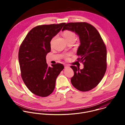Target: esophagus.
Masks as SVG:
<instances>
[{
  "label": "esophagus",
  "instance_id": "obj_1",
  "mask_svg": "<svg viewBox=\"0 0 125 125\" xmlns=\"http://www.w3.org/2000/svg\"><path fill=\"white\" fill-rule=\"evenodd\" d=\"M64 67H65V68H67L69 67V66L68 65H64Z\"/></svg>",
  "mask_w": 125,
  "mask_h": 125
}]
</instances>
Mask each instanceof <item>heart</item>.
<instances>
[{"instance_id": "heart-1", "label": "heart", "mask_w": 125, "mask_h": 125, "mask_svg": "<svg viewBox=\"0 0 125 125\" xmlns=\"http://www.w3.org/2000/svg\"><path fill=\"white\" fill-rule=\"evenodd\" d=\"M63 34L67 42H68L70 41H75L76 39V34L72 31L65 30L63 31ZM53 40H54V39H52L51 40L50 42L51 44H52Z\"/></svg>"}]
</instances>
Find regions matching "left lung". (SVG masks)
<instances>
[{
  "label": "left lung",
  "mask_w": 125,
  "mask_h": 125,
  "mask_svg": "<svg viewBox=\"0 0 125 125\" xmlns=\"http://www.w3.org/2000/svg\"><path fill=\"white\" fill-rule=\"evenodd\" d=\"M66 30L72 31L79 36L81 44L77 52L79 56L77 60L84 65L83 69L71 66L74 72L71 83L79 91H91L98 84L106 72V46L98 31L87 23H67L62 31Z\"/></svg>",
  "instance_id": "obj_1"
}]
</instances>
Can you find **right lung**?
I'll return each mask as SVG.
<instances>
[{
	"mask_svg": "<svg viewBox=\"0 0 125 125\" xmlns=\"http://www.w3.org/2000/svg\"><path fill=\"white\" fill-rule=\"evenodd\" d=\"M65 24L32 28L20 46L18 58L22 78L29 90L38 96L46 97L53 92L56 78L64 68L60 63L48 67L46 56L51 51V40Z\"/></svg>",
	"mask_w": 125,
	"mask_h": 125,
	"instance_id": "add662e5",
	"label": "right lung"
}]
</instances>
